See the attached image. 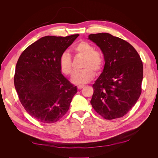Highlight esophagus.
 <instances>
[{"label":"esophagus","mask_w":158,"mask_h":158,"mask_svg":"<svg viewBox=\"0 0 158 158\" xmlns=\"http://www.w3.org/2000/svg\"><path fill=\"white\" fill-rule=\"evenodd\" d=\"M84 87V85H78V86H77V88L78 89H80L83 88Z\"/></svg>","instance_id":"obj_1"}]
</instances>
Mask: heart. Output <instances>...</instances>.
<instances>
[{
	"mask_svg": "<svg viewBox=\"0 0 158 158\" xmlns=\"http://www.w3.org/2000/svg\"><path fill=\"white\" fill-rule=\"evenodd\" d=\"M76 55L84 57L82 68L84 69L73 76L72 81L76 84H83L92 80L96 73H99L103 67L104 57L100 51H96L95 47L85 41H80L73 47ZM59 68L65 76H71L73 73V61L68 52H63L59 57Z\"/></svg>",
	"mask_w": 158,
	"mask_h": 158,
	"instance_id": "1",
	"label": "heart"
}]
</instances>
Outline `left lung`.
<instances>
[{"label": "left lung", "instance_id": "obj_1", "mask_svg": "<svg viewBox=\"0 0 158 158\" xmlns=\"http://www.w3.org/2000/svg\"><path fill=\"white\" fill-rule=\"evenodd\" d=\"M88 38L102 51L103 73L93 85L91 104L107 120L123 117L136 104L142 92L143 64L138 52L127 41L107 33Z\"/></svg>", "mask_w": 158, "mask_h": 158}]
</instances>
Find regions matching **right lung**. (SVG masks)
Here are the masks:
<instances>
[{
	"label": "right lung",
	"instance_id": "obj_1",
	"mask_svg": "<svg viewBox=\"0 0 158 158\" xmlns=\"http://www.w3.org/2000/svg\"><path fill=\"white\" fill-rule=\"evenodd\" d=\"M78 35L43 37L19 57L14 86L23 107L38 121L55 123L69 111L77 88L61 74L59 60Z\"/></svg>",
	"mask_w": 158,
	"mask_h": 158
}]
</instances>
